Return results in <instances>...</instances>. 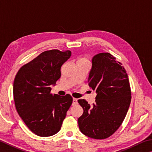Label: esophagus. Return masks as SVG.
<instances>
[{"instance_id": "esophagus-1", "label": "esophagus", "mask_w": 152, "mask_h": 152, "mask_svg": "<svg viewBox=\"0 0 152 152\" xmlns=\"http://www.w3.org/2000/svg\"><path fill=\"white\" fill-rule=\"evenodd\" d=\"M78 104V100L76 98H73V102H72V105H76Z\"/></svg>"}]
</instances>
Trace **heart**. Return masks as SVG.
Returning <instances> with one entry per match:
<instances>
[{"label":"heart","instance_id":"1","mask_svg":"<svg viewBox=\"0 0 152 152\" xmlns=\"http://www.w3.org/2000/svg\"><path fill=\"white\" fill-rule=\"evenodd\" d=\"M85 60L84 59H81V60Z\"/></svg>","mask_w":152,"mask_h":152}]
</instances>
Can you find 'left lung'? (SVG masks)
I'll return each instance as SVG.
<instances>
[{
    "mask_svg": "<svg viewBox=\"0 0 152 152\" xmlns=\"http://www.w3.org/2000/svg\"><path fill=\"white\" fill-rule=\"evenodd\" d=\"M88 82L96 93L91 106L78 100L84 112L78 119L80 130L91 138L110 137L122 124L131 102V90L125 69L106 52L94 55Z\"/></svg>",
    "mask_w": 152,
    "mask_h": 152,
    "instance_id": "8db88e82",
    "label": "left lung"
}]
</instances>
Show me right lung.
<instances>
[{"label":"right lung","mask_w":152,"mask_h":152,"mask_svg":"<svg viewBox=\"0 0 152 152\" xmlns=\"http://www.w3.org/2000/svg\"><path fill=\"white\" fill-rule=\"evenodd\" d=\"M70 50L43 52L22 66L15 76L13 95L18 114L33 133L41 137L56 134L61 128L72 103L70 94H50L61 76L62 64L71 56Z\"/></svg>","instance_id":"obj_1"}]
</instances>
